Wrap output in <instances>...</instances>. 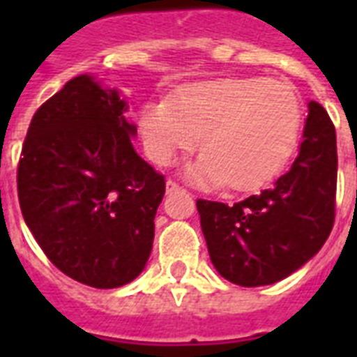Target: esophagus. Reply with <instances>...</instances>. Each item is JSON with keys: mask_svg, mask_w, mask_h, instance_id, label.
Here are the masks:
<instances>
[{"mask_svg": "<svg viewBox=\"0 0 357 357\" xmlns=\"http://www.w3.org/2000/svg\"><path fill=\"white\" fill-rule=\"evenodd\" d=\"M179 189H181V187H179L174 179H168V181H166V191H168V193H172V191H179Z\"/></svg>", "mask_w": 357, "mask_h": 357, "instance_id": "obj_1", "label": "esophagus"}]
</instances>
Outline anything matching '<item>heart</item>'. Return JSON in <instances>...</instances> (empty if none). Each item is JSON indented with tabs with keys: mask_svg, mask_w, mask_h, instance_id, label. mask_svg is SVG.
<instances>
[{
	"mask_svg": "<svg viewBox=\"0 0 357 357\" xmlns=\"http://www.w3.org/2000/svg\"><path fill=\"white\" fill-rule=\"evenodd\" d=\"M302 109L284 84L222 78L179 89L172 101H149L139 114L145 149L170 164L201 137L206 153L189 168L204 183L255 189L273 179L298 143Z\"/></svg>",
	"mask_w": 357,
	"mask_h": 357,
	"instance_id": "b5f03b06",
	"label": "heart"
}]
</instances>
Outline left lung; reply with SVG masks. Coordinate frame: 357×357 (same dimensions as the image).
I'll use <instances>...</instances> for the list:
<instances>
[{"mask_svg": "<svg viewBox=\"0 0 357 357\" xmlns=\"http://www.w3.org/2000/svg\"><path fill=\"white\" fill-rule=\"evenodd\" d=\"M307 109L298 156L269 189L235 204L197 201L210 260L231 283L281 281L317 255L333 229L337 132L319 102Z\"/></svg>", "mask_w": 357, "mask_h": 357, "instance_id": "8db88e82", "label": "left lung"}]
</instances>
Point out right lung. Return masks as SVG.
<instances>
[{
    "mask_svg": "<svg viewBox=\"0 0 357 357\" xmlns=\"http://www.w3.org/2000/svg\"><path fill=\"white\" fill-rule=\"evenodd\" d=\"M126 101L82 74L32 116L17 170L22 216L51 264L116 289L139 275L166 181L132 145Z\"/></svg>",
    "mask_w": 357,
    "mask_h": 357,
    "instance_id": "right-lung-1",
    "label": "right lung"
}]
</instances>
